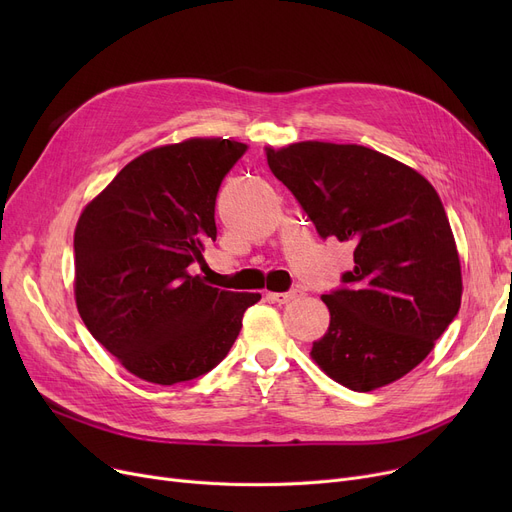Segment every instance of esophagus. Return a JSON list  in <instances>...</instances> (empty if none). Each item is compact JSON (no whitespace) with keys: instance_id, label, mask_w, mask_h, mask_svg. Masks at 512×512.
<instances>
[{"instance_id":"1","label":"esophagus","mask_w":512,"mask_h":512,"mask_svg":"<svg viewBox=\"0 0 512 512\" xmlns=\"http://www.w3.org/2000/svg\"><path fill=\"white\" fill-rule=\"evenodd\" d=\"M299 294H301L299 288L288 290V292H267V299H272V301L278 303V305H286V303H290L292 299H297Z\"/></svg>"}]
</instances>
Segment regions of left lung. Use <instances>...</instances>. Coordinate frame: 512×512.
Wrapping results in <instances>:
<instances>
[{"instance_id":"obj_1","label":"left lung","mask_w":512,"mask_h":512,"mask_svg":"<svg viewBox=\"0 0 512 512\" xmlns=\"http://www.w3.org/2000/svg\"><path fill=\"white\" fill-rule=\"evenodd\" d=\"M267 166L321 238L355 247L348 284L321 294L328 332L311 359L344 388L371 392L415 369L459 313L461 259L444 205L417 170L363 145L265 147Z\"/></svg>"}]
</instances>
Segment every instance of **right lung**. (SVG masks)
Masks as SVG:
<instances>
[{
	"label": "right lung",
	"instance_id": "obj_1",
	"mask_svg": "<svg viewBox=\"0 0 512 512\" xmlns=\"http://www.w3.org/2000/svg\"><path fill=\"white\" fill-rule=\"evenodd\" d=\"M249 147L186 139L134 157L74 230V299L93 338L137 378L174 386L218 365L259 292L188 272L215 240V197Z\"/></svg>",
	"mask_w": 512,
	"mask_h": 512
}]
</instances>
